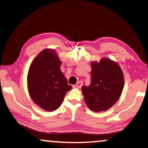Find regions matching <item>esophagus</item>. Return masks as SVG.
Segmentation results:
<instances>
[{"instance_id":"obj_1","label":"esophagus","mask_w":148,"mask_h":148,"mask_svg":"<svg viewBox=\"0 0 148 148\" xmlns=\"http://www.w3.org/2000/svg\"><path fill=\"white\" fill-rule=\"evenodd\" d=\"M82 85H83V83H82V82L79 81V82H77V84H76L73 85V88H81L82 86Z\"/></svg>"}]
</instances>
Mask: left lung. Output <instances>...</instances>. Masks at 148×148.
Here are the masks:
<instances>
[{
    "mask_svg": "<svg viewBox=\"0 0 148 148\" xmlns=\"http://www.w3.org/2000/svg\"><path fill=\"white\" fill-rule=\"evenodd\" d=\"M90 85L82 91L86 104L94 112L110 108L119 99L124 86L123 71L117 62L107 58L91 62Z\"/></svg>",
    "mask_w": 148,
    "mask_h": 148,
    "instance_id": "1",
    "label": "left lung"
}]
</instances>
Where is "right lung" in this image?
I'll use <instances>...</instances> for the list:
<instances>
[{
  "mask_svg": "<svg viewBox=\"0 0 148 148\" xmlns=\"http://www.w3.org/2000/svg\"><path fill=\"white\" fill-rule=\"evenodd\" d=\"M56 51L44 49L33 60L27 74V88L33 101L43 110L54 111L72 88L60 69Z\"/></svg>",
  "mask_w": 148,
  "mask_h": 148,
  "instance_id": "obj_1",
  "label": "right lung"
}]
</instances>
